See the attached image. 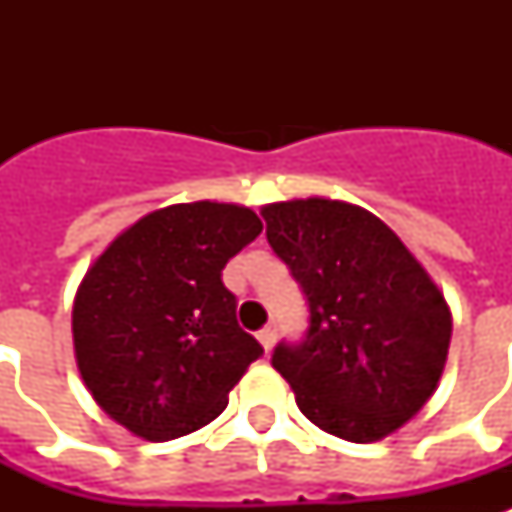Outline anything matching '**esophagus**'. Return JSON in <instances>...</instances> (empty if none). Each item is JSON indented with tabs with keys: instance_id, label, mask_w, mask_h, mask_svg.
<instances>
[{
	"instance_id": "esophagus-1",
	"label": "esophagus",
	"mask_w": 512,
	"mask_h": 512,
	"mask_svg": "<svg viewBox=\"0 0 512 512\" xmlns=\"http://www.w3.org/2000/svg\"><path fill=\"white\" fill-rule=\"evenodd\" d=\"M257 340L263 342L265 353H271L273 342H276V321H271V324H268V327L260 329V332H257Z\"/></svg>"
}]
</instances>
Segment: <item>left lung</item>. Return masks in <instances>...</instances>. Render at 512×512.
Wrapping results in <instances>:
<instances>
[{"label": "left lung", "mask_w": 512, "mask_h": 512, "mask_svg": "<svg viewBox=\"0 0 512 512\" xmlns=\"http://www.w3.org/2000/svg\"><path fill=\"white\" fill-rule=\"evenodd\" d=\"M268 244L308 303L300 342L273 348V369L300 412L332 436L372 444L433 396L446 364L452 313L404 241L345 201L263 207Z\"/></svg>", "instance_id": "left-lung-1"}]
</instances>
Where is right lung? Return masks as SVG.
<instances>
[{
  "label": "right lung",
  "mask_w": 512,
  "mask_h": 512,
  "mask_svg": "<svg viewBox=\"0 0 512 512\" xmlns=\"http://www.w3.org/2000/svg\"><path fill=\"white\" fill-rule=\"evenodd\" d=\"M260 231L247 207L172 204L95 260L74 300V348L108 417L146 441H170L228 406L263 345L239 327L223 268Z\"/></svg>",
  "instance_id": "obj_1"
}]
</instances>
